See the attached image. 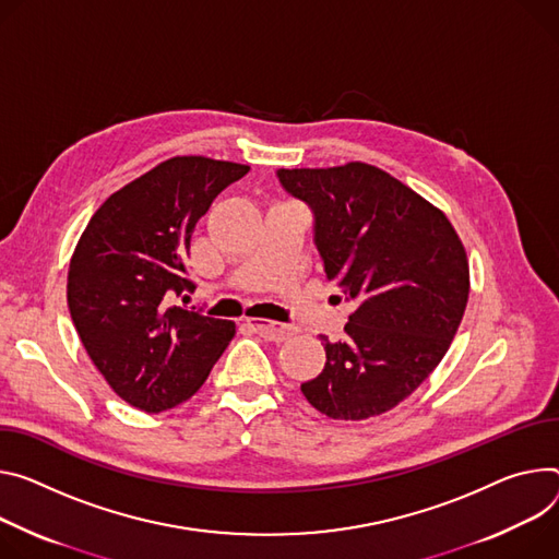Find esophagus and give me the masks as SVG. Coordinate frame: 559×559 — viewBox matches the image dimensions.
Instances as JSON below:
<instances>
[{"mask_svg":"<svg viewBox=\"0 0 559 559\" xmlns=\"http://www.w3.org/2000/svg\"><path fill=\"white\" fill-rule=\"evenodd\" d=\"M247 328L267 341H285L292 334V330L287 325L265 321V319H247Z\"/></svg>","mask_w":559,"mask_h":559,"instance_id":"34e87169","label":"esophagus"}]
</instances>
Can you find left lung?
<instances>
[{"mask_svg": "<svg viewBox=\"0 0 559 559\" xmlns=\"http://www.w3.org/2000/svg\"><path fill=\"white\" fill-rule=\"evenodd\" d=\"M276 176L310 205L325 276L357 306L341 341L321 336L325 368L300 392L332 419L388 413L439 366L464 319L466 249L443 212L372 165Z\"/></svg>", "mask_w": 559, "mask_h": 559, "instance_id": "8db88e82", "label": "left lung"}]
</instances>
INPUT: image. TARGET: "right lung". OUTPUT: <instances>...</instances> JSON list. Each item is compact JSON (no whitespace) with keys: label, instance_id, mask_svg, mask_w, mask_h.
<instances>
[{"label":"right lung","instance_id":"right-lung-1","mask_svg":"<svg viewBox=\"0 0 559 559\" xmlns=\"http://www.w3.org/2000/svg\"><path fill=\"white\" fill-rule=\"evenodd\" d=\"M247 165L178 156L105 200L69 265L67 298L80 341L133 408H176L205 383L236 334L234 321L174 306L193 292L191 234Z\"/></svg>","mask_w":559,"mask_h":559}]
</instances>
